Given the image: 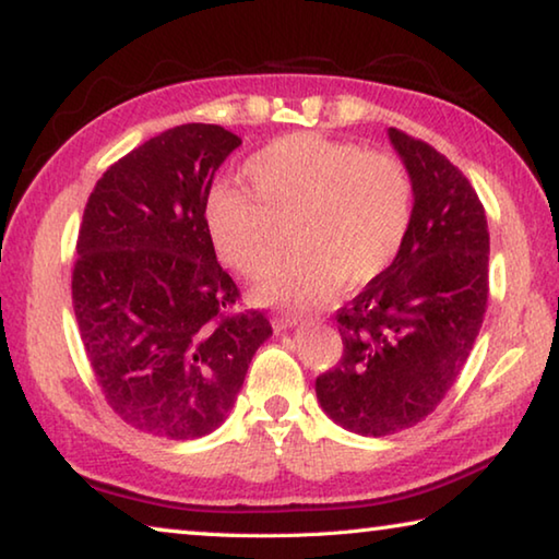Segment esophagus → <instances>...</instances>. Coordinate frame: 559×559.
<instances>
[{
	"mask_svg": "<svg viewBox=\"0 0 559 559\" xmlns=\"http://www.w3.org/2000/svg\"><path fill=\"white\" fill-rule=\"evenodd\" d=\"M298 320H300V318H298L296 313H276V316H273V328H276L278 333H281V330L296 328Z\"/></svg>",
	"mask_w": 559,
	"mask_h": 559,
	"instance_id": "1",
	"label": "esophagus"
}]
</instances>
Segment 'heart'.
Here are the masks:
<instances>
[{"label":"heart","mask_w":559,"mask_h":559,"mask_svg":"<svg viewBox=\"0 0 559 559\" xmlns=\"http://www.w3.org/2000/svg\"><path fill=\"white\" fill-rule=\"evenodd\" d=\"M253 194L214 185L204 224L226 266L243 278H261L293 231L296 253L257 288V300L313 306L340 283L359 286L396 259L414 212L406 167L384 153L290 132L246 159Z\"/></svg>","instance_id":"obj_1"}]
</instances>
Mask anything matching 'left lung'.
I'll return each mask as SVG.
<instances>
[{
	"instance_id": "8db88e82",
	"label": "left lung",
	"mask_w": 559,
	"mask_h": 559,
	"mask_svg": "<svg viewBox=\"0 0 559 559\" xmlns=\"http://www.w3.org/2000/svg\"><path fill=\"white\" fill-rule=\"evenodd\" d=\"M414 187L396 259L337 310L343 357L316 380L323 412L359 437L409 429L456 382L484 325L488 222L476 189L431 145L386 130Z\"/></svg>"
}]
</instances>
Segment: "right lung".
Returning <instances> with one entry per match:
<instances>
[{
	"label": "right lung",
	"instance_id": "right-lung-1",
	"mask_svg": "<svg viewBox=\"0 0 559 559\" xmlns=\"http://www.w3.org/2000/svg\"><path fill=\"white\" fill-rule=\"evenodd\" d=\"M239 145L206 122L159 132L103 173L83 212L75 323L108 404L153 437L222 427L273 335L259 310L226 313L239 288L204 224L214 173Z\"/></svg>",
	"mask_w": 559,
	"mask_h": 559
}]
</instances>
